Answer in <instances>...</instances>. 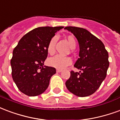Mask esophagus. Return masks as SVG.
Returning a JSON list of instances; mask_svg holds the SVG:
<instances>
[{
    "label": "esophagus",
    "mask_w": 120,
    "mask_h": 120,
    "mask_svg": "<svg viewBox=\"0 0 120 120\" xmlns=\"http://www.w3.org/2000/svg\"><path fill=\"white\" fill-rule=\"evenodd\" d=\"M62 70H61V69H57L56 70V71L57 72H58V73H60V72H61L62 71Z\"/></svg>",
    "instance_id": "esophagus-1"
}]
</instances>
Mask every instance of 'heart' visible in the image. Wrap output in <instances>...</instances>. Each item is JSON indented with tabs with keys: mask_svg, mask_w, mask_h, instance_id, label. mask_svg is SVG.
I'll return each instance as SVG.
<instances>
[{
	"mask_svg": "<svg viewBox=\"0 0 120 120\" xmlns=\"http://www.w3.org/2000/svg\"><path fill=\"white\" fill-rule=\"evenodd\" d=\"M67 40L70 46L71 49H75L76 46V41L75 38L73 36H68ZM57 40L56 36H53L49 42L47 46V52L50 54H54L55 52V45ZM48 64L49 66L54 67L56 68L63 69L70 65L71 63V60L68 56H63L61 55H56L54 57H52L47 61Z\"/></svg>",
	"mask_w": 120,
	"mask_h": 120,
	"instance_id": "heart-1",
	"label": "heart"
}]
</instances>
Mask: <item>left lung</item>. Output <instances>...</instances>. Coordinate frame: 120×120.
<instances>
[{
	"mask_svg": "<svg viewBox=\"0 0 120 120\" xmlns=\"http://www.w3.org/2000/svg\"><path fill=\"white\" fill-rule=\"evenodd\" d=\"M77 39L79 44V58L74 66L80 71L70 72L66 80L69 91L80 97H88L97 91L106 77L109 68L108 52L101 40L85 29L66 27Z\"/></svg>",
	"mask_w": 120,
	"mask_h": 120,
	"instance_id": "8db88e82",
	"label": "left lung"
}]
</instances>
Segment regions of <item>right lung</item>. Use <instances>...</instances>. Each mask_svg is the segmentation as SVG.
Listing matches in <instances>:
<instances>
[{"label":"right lung","mask_w":120,"mask_h":120,"mask_svg":"<svg viewBox=\"0 0 120 120\" xmlns=\"http://www.w3.org/2000/svg\"><path fill=\"white\" fill-rule=\"evenodd\" d=\"M63 27L36 28L22 38L14 49L11 60L12 77L18 90L25 95H41L49 85L55 68L44 66L47 46L52 38Z\"/></svg>","instance_id":"right-lung-1"}]
</instances>
